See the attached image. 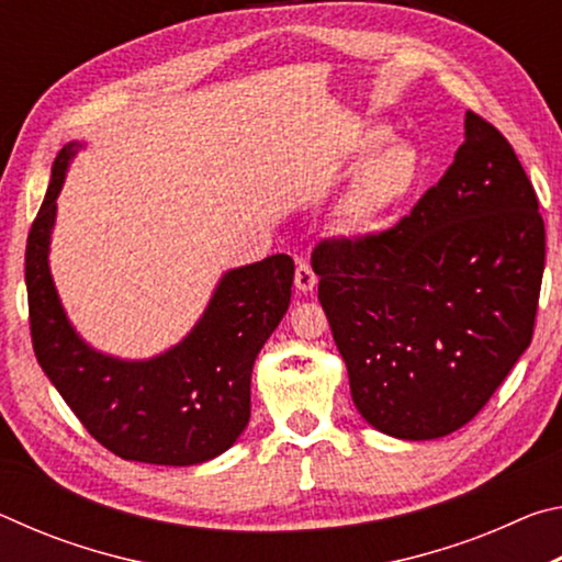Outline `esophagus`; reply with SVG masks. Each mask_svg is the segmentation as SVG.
<instances>
[{
    "label": "esophagus",
    "instance_id": "1",
    "mask_svg": "<svg viewBox=\"0 0 562 562\" xmlns=\"http://www.w3.org/2000/svg\"><path fill=\"white\" fill-rule=\"evenodd\" d=\"M294 288L304 294L317 288V274L312 270L310 260H297V270H294Z\"/></svg>",
    "mask_w": 562,
    "mask_h": 562
}]
</instances>
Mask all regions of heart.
<instances>
[{"mask_svg": "<svg viewBox=\"0 0 562 562\" xmlns=\"http://www.w3.org/2000/svg\"><path fill=\"white\" fill-rule=\"evenodd\" d=\"M351 158L357 166H366L341 205L339 227L345 233H367L416 195L424 180V160L416 146L392 140V133L384 126L367 128Z\"/></svg>", "mask_w": 562, "mask_h": 562, "instance_id": "b5f03b06", "label": "heart"}]
</instances>
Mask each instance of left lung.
<instances>
[{
	"mask_svg": "<svg viewBox=\"0 0 562 562\" xmlns=\"http://www.w3.org/2000/svg\"><path fill=\"white\" fill-rule=\"evenodd\" d=\"M443 178L392 231L315 247L319 302L369 426L431 441L486 406L528 349L546 225L520 160L465 111Z\"/></svg>",
	"mask_w": 562,
	"mask_h": 562,
	"instance_id": "obj_1",
	"label": "left lung"
}]
</instances>
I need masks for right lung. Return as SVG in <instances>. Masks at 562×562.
Returning a JSON list of instances; mask_svg holds the SVG:
<instances>
[{
	"instance_id": "right-lung-1",
	"label": "right lung",
	"mask_w": 562,
	"mask_h": 562,
	"mask_svg": "<svg viewBox=\"0 0 562 562\" xmlns=\"http://www.w3.org/2000/svg\"><path fill=\"white\" fill-rule=\"evenodd\" d=\"M83 140L66 144L26 240L34 355L101 446L126 461L195 465L225 453L250 422L252 364L290 307L294 262L270 255L221 274L203 315L178 345L148 359L91 347L66 315L49 252L59 198Z\"/></svg>"
}]
</instances>
